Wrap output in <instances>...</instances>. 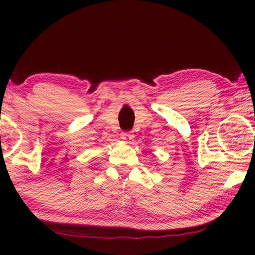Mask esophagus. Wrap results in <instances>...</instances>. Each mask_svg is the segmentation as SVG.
<instances>
[{
	"mask_svg": "<svg viewBox=\"0 0 255 255\" xmlns=\"http://www.w3.org/2000/svg\"><path fill=\"white\" fill-rule=\"evenodd\" d=\"M122 139H124L126 142H130L131 140L134 139V134L131 133V131H125V133H122Z\"/></svg>",
	"mask_w": 255,
	"mask_h": 255,
	"instance_id": "1",
	"label": "esophagus"
}]
</instances>
